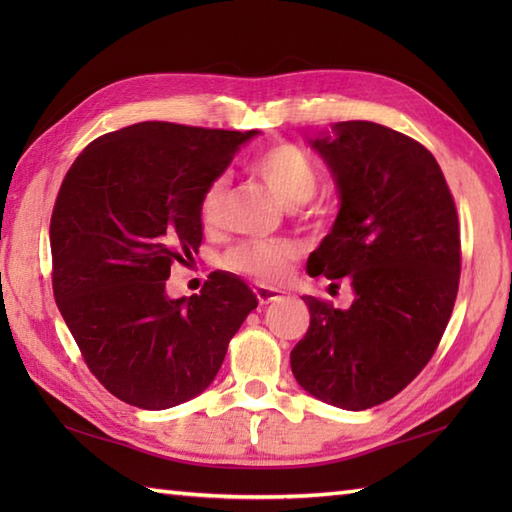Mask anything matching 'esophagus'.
Segmentation results:
<instances>
[{"label": "esophagus", "instance_id": "esophagus-1", "mask_svg": "<svg viewBox=\"0 0 512 512\" xmlns=\"http://www.w3.org/2000/svg\"><path fill=\"white\" fill-rule=\"evenodd\" d=\"M253 292H255V297H257V301L262 303V306H266V303H273V301H279L281 297V292L279 290H275V288H266V286H255L253 288Z\"/></svg>", "mask_w": 512, "mask_h": 512}]
</instances>
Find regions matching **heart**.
Returning a JSON list of instances; mask_svg holds the SVG:
<instances>
[{
  "instance_id": "heart-1",
  "label": "heart",
  "mask_w": 512,
  "mask_h": 512,
  "mask_svg": "<svg viewBox=\"0 0 512 512\" xmlns=\"http://www.w3.org/2000/svg\"><path fill=\"white\" fill-rule=\"evenodd\" d=\"M259 178L286 206L308 202L319 184V173L310 156L292 143H277L259 151L250 160ZM226 191L224 176H215L204 184L198 198V220L206 231L220 224L222 200ZM299 257V248L290 242H246L228 250L224 266L235 273L250 275L262 284H279L288 275L290 264Z\"/></svg>"
}]
</instances>
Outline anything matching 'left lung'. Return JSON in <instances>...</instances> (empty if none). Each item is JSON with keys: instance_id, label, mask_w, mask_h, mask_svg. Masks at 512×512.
Here are the masks:
<instances>
[{"instance_id": "8db88e82", "label": "left lung", "mask_w": 512, "mask_h": 512, "mask_svg": "<svg viewBox=\"0 0 512 512\" xmlns=\"http://www.w3.org/2000/svg\"><path fill=\"white\" fill-rule=\"evenodd\" d=\"M312 147L339 184L341 211L308 273L347 277L354 301L339 310L303 297L310 328L290 367L314 398L363 411L400 394L438 350L460 286L458 209L438 160L396 129L345 121Z\"/></svg>"}]
</instances>
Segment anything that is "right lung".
Here are the masks:
<instances>
[{
  "instance_id": "add662e5",
  "label": "right lung",
  "mask_w": 512,
  "mask_h": 512,
  "mask_svg": "<svg viewBox=\"0 0 512 512\" xmlns=\"http://www.w3.org/2000/svg\"><path fill=\"white\" fill-rule=\"evenodd\" d=\"M255 134L145 121L92 140L65 173L50 217L54 299L85 365L127 405L198 396L257 308L226 273L189 299L165 295L171 264L200 248V191Z\"/></svg>"
}]
</instances>
